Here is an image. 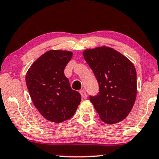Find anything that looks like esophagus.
<instances>
[{
  "label": "esophagus",
  "instance_id": "34e87169",
  "mask_svg": "<svg viewBox=\"0 0 159 159\" xmlns=\"http://www.w3.org/2000/svg\"><path fill=\"white\" fill-rule=\"evenodd\" d=\"M80 93H81L82 98L86 99L87 98V93H86L85 90H84V89H82V90H80Z\"/></svg>",
  "mask_w": 159,
  "mask_h": 159
}]
</instances>
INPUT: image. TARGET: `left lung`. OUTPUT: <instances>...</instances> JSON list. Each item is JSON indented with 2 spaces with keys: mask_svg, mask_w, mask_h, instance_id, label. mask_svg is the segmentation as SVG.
<instances>
[{
  "mask_svg": "<svg viewBox=\"0 0 159 159\" xmlns=\"http://www.w3.org/2000/svg\"><path fill=\"white\" fill-rule=\"evenodd\" d=\"M83 54L98 84V94L89 95V100L101 119L108 124L124 120L130 112L136 97L134 65L110 47L87 49Z\"/></svg>",
  "mask_w": 159,
  "mask_h": 159,
  "instance_id": "obj_1",
  "label": "left lung"
}]
</instances>
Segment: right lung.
I'll use <instances>...</instances> for the list:
<instances>
[{
  "label": "right lung",
  "instance_id": "obj_1",
  "mask_svg": "<svg viewBox=\"0 0 159 159\" xmlns=\"http://www.w3.org/2000/svg\"><path fill=\"white\" fill-rule=\"evenodd\" d=\"M72 56L68 51L47 52L33 63L26 75V87L35 107L46 119L55 123L72 118L81 100L64 73Z\"/></svg>",
  "mask_w": 159,
  "mask_h": 159
}]
</instances>
